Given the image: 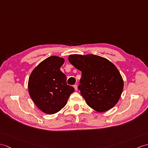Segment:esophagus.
<instances>
[{"mask_svg":"<svg viewBox=\"0 0 148 148\" xmlns=\"http://www.w3.org/2000/svg\"><path fill=\"white\" fill-rule=\"evenodd\" d=\"M74 89H75V91H77V84H75V85H74Z\"/></svg>","mask_w":148,"mask_h":148,"instance_id":"1","label":"esophagus"}]
</instances>
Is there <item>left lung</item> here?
<instances>
[{
    "label": "left lung",
    "mask_w": 148,
    "mask_h": 148,
    "mask_svg": "<svg viewBox=\"0 0 148 148\" xmlns=\"http://www.w3.org/2000/svg\"><path fill=\"white\" fill-rule=\"evenodd\" d=\"M69 62L81 71L78 89L87 105L98 112L112 108L119 101L123 81L110 61L96 55H70Z\"/></svg>",
    "instance_id": "8db88e82"
}]
</instances>
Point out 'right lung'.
I'll return each mask as SVG.
<instances>
[{
	"mask_svg": "<svg viewBox=\"0 0 148 148\" xmlns=\"http://www.w3.org/2000/svg\"><path fill=\"white\" fill-rule=\"evenodd\" d=\"M64 58L50 56L34 69L28 80L30 97L41 111L47 114L59 112L74 91L67 84V77L60 71Z\"/></svg>",
	"mask_w": 148,
	"mask_h": 148,
	"instance_id": "right-lung-1",
	"label": "right lung"
}]
</instances>
